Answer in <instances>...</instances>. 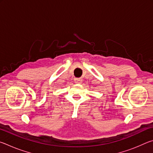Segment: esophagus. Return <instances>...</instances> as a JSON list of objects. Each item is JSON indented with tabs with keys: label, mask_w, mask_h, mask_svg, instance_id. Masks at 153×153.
I'll list each match as a JSON object with an SVG mask.
<instances>
[{
	"label": "esophagus",
	"mask_w": 153,
	"mask_h": 153,
	"mask_svg": "<svg viewBox=\"0 0 153 153\" xmlns=\"http://www.w3.org/2000/svg\"><path fill=\"white\" fill-rule=\"evenodd\" d=\"M74 82L76 84H81L82 83V79L81 78H76L74 79Z\"/></svg>",
	"instance_id": "obj_1"
}]
</instances>
